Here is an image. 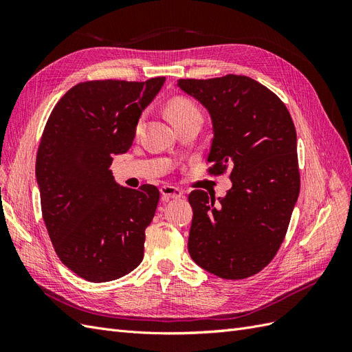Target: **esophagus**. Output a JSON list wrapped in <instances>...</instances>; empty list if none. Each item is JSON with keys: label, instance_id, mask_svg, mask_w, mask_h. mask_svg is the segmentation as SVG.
<instances>
[{"label": "esophagus", "instance_id": "obj_1", "mask_svg": "<svg viewBox=\"0 0 352 352\" xmlns=\"http://www.w3.org/2000/svg\"><path fill=\"white\" fill-rule=\"evenodd\" d=\"M160 192H162L164 199H170V198H180L184 197V190L180 188L172 186V185H164L160 188Z\"/></svg>", "mask_w": 352, "mask_h": 352}]
</instances>
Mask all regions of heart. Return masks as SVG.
<instances>
[{"label":"heart","instance_id":"b5f03b06","mask_svg":"<svg viewBox=\"0 0 352 352\" xmlns=\"http://www.w3.org/2000/svg\"><path fill=\"white\" fill-rule=\"evenodd\" d=\"M167 113L170 120L173 122L175 126L182 124L184 122H188L190 119H202L201 111L197 105L186 97H175L168 101L167 104ZM142 119L138 120L136 131H140Z\"/></svg>","mask_w":352,"mask_h":352}]
</instances>
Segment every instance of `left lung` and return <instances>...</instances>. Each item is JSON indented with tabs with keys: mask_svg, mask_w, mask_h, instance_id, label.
<instances>
[{
	"mask_svg": "<svg viewBox=\"0 0 352 352\" xmlns=\"http://www.w3.org/2000/svg\"><path fill=\"white\" fill-rule=\"evenodd\" d=\"M179 87L210 111L212 142L207 173L229 172L225 198L189 194L194 210L188 250L221 279L257 274L274 258L300 195L296 131L285 102L260 82L226 74L179 79Z\"/></svg>",
	"mask_w": 352,
	"mask_h": 352,
	"instance_id": "8db88e82",
	"label": "left lung"
}]
</instances>
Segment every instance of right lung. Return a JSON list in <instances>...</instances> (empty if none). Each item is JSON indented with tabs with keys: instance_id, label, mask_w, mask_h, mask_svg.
<instances>
[{
	"instance_id": "1",
	"label": "right lung",
	"mask_w": 352,
	"mask_h": 352,
	"mask_svg": "<svg viewBox=\"0 0 352 352\" xmlns=\"http://www.w3.org/2000/svg\"><path fill=\"white\" fill-rule=\"evenodd\" d=\"M164 80L80 82L60 98L42 132V219L61 263L85 280L119 279L144 258L160 190L119 186L110 166L132 146L141 113Z\"/></svg>"
}]
</instances>
